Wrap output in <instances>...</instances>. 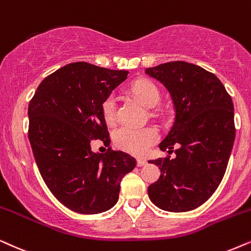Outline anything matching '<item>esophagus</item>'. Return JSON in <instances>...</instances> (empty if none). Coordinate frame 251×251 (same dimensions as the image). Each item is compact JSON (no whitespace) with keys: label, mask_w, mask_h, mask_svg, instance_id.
Returning a JSON list of instances; mask_svg holds the SVG:
<instances>
[{"label":"esophagus","mask_w":251,"mask_h":251,"mask_svg":"<svg viewBox=\"0 0 251 251\" xmlns=\"http://www.w3.org/2000/svg\"><path fill=\"white\" fill-rule=\"evenodd\" d=\"M146 164H147V162H146L145 159H141V158H140V159L136 160V165H138L139 168H142V166H145Z\"/></svg>","instance_id":"obj_1"}]
</instances>
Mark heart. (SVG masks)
Wrapping results in <instances>:
<instances>
[{"mask_svg": "<svg viewBox=\"0 0 251 251\" xmlns=\"http://www.w3.org/2000/svg\"><path fill=\"white\" fill-rule=\"evenodd\" d=\"M131 92L148 108H155L160 101V93L155 83L149 80H138L133 83ZM101 111L104 122L108 125H113L117 119V98L110 94L101 104ZM159 134L155 127H134V126H122L113 135L116 146L124 151L135 156H142L148 152L149 148L158 141Z\"/></svg>", "mask_w": 251, "mask_h": 251, "instance_id": "1", "label": "heart"}]
</instances>
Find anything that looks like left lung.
<instances>
[{
	"instance_id": "left-lung-1",
	"label": "left lung",
	"mask_w": 251,
	"mask_h": 251,
	"mask_svg": "<svg viewBox=\"0 0 251 251\" xmlns=\"http://www.w3.org/2000/svg\"><path fill=\"white\" fill-rule=\"evenodd\" d=\"M146 73L165 86L176 110L159 148L170 152L176 147V156L148 162L160 170L149 199L165 211H190L208 201L225 175L235 139L232 99L213 73L192 63H164Z\"/></svg>"
}]
</instances>
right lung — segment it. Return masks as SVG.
<instances>
[{
  "mask_svg": "<svg viewBox=\"0 0 251 251\" xmlns=\"http://www.w3.org/2000/svg\"><path fill=\"white\" fill-rule=\"evenodd\" d=\"M127 75L71 63L43 79L28 104V139L40 175L52 195L75 212L111 209L124 176L136 165L128 153L111 147L105 153L93 152L91 147L96 139L110 145L101 104Z\"/></svg>",
  "mask_w": 251,
  "mask_h": 251,
  "instance_id": "right-lung-1",
  "label": "right lung"
}]
</instances>
